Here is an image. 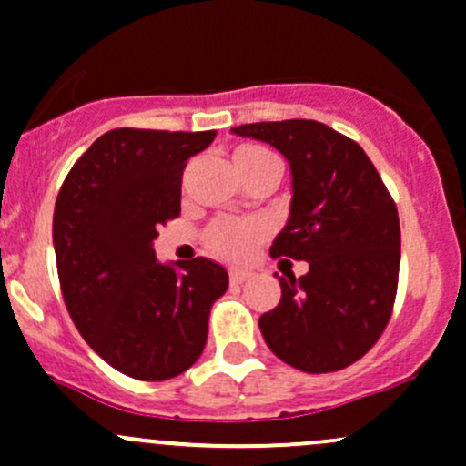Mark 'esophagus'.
Instances as JSON below:
<instances>
[{
    "mask_svg": "<svg viewBox=\"0 0 466 466\" xmlns=\"http://www.w3.org/2000/svg\"><path fill=\"white\" fill-rule=\"evenodd\" d=\"M250 276H253V273L248 271V268H229V282H232V285H241V282L248 280Z\"/></svg>",
    "mask_w": 466,
    "mask_h": 466,
    "instance_id": "34e87169",
    "label": "esophagus"
}]
</instances>
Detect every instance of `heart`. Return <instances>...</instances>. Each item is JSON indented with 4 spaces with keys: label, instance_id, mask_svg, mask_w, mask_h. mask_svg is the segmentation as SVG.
Returning a JSON list of instances; mask_svg holds the SVG:
<instances>
[{
    "label": "heart",
    "instance_id": "obj_1",
    "mask_svg": "<svg viewBox=\"0 0 466 466\" xmlns=\"http://www.w3.org/2000/svg\"><path fill=\"white\" fill-rule=\"evenodd\" d=\"M232 163L238 177L259 172V169H278L280 172V158L276 151L258 142H243L232 151ZM268 228L262 220H216L204 234L208 253L216 255L225 262H246L253 258L259 243L267 238Z\"/></svg>",
    "mask_w": 466,
    "mask_h": 466
}]
</instances>
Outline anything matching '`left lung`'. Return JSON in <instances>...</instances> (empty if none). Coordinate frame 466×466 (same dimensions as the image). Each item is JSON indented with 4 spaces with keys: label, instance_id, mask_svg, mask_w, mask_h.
<instances>
[{
    "label": "left lung",
    "instance_id": "8db88e82",
    "mask_svg": "<svg viewBox=\"0 0 466 466\" xmlns=\"http://www.w3.org/2000/svg\"><path fill=\"white\" fill-rule=\"evenodd\" d=\"M276 147L292 169V207L271 258L308 262L278 276L282 297L259 317L268 350L297 370L336 372L368 354L398 292L400 220L372 160L354 140L312 119L234 126Z\"/></svg>",
    "mask_w": 466,
    "mask_h": 466
}]
</instances>
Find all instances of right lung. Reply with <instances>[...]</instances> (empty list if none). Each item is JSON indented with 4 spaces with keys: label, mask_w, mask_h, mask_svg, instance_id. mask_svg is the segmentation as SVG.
<instances>
[{
    "label": "right lung",
    "mask_w": 466,
    "mask_h": 466,
    "mask_svg": "<svg viewBox=\"0 0 466 466\" xmlns=\"http://www.w3.org/2000/svg\"><path fill=\"white\" fill-rule=\"evenodd\" d=\"M213 137L216 130H110L56 195L52 241L68 315L91 350L133 380L188 370L229 285L211 259L160 264L154 253L156 229L181 211L186 163Z\"/></svg>",
    "instance_id": "obj_1"
}]
</instances>
